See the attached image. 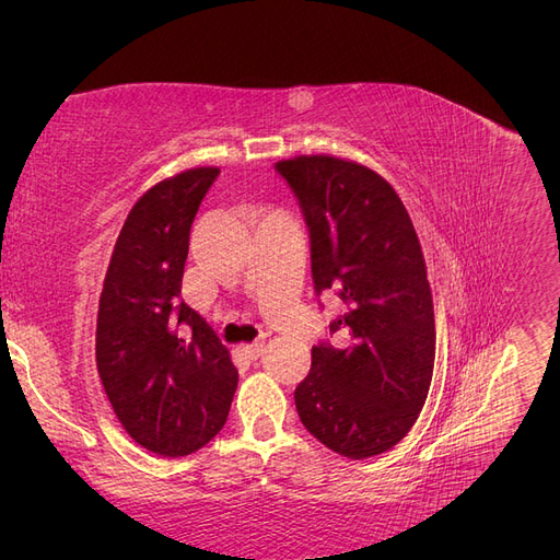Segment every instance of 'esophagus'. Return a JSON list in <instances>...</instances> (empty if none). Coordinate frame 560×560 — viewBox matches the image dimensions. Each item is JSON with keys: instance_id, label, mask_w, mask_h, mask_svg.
I'll return each instance as SVG.
<instances>
[{"instance_id": "34e87169", "label": "esophagus", "mask_w": 560, "mask_h": 560, "mask_svg": "<svg viewBox=\"0 0 560 560\" xmlns=\"http://www.w3.org/2000/svg\"><path fill=\"white\" fill-rule=\"evenodd\" d=\"M243 352H245V358H249V360H257V358H261V352H264V343L259 341V343H249V346H243Z\"/></svg>"}]
</instances>
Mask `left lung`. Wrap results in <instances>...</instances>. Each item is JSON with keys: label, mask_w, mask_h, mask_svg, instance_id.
Segmentation results:
<instances>
[{"label": "left lung", "mask_w": 560, "mask_h": 560, "mask_svg": "<svg viewBox=\"0 0 560 560\" xmlns=\"http://www.w3.org/2000/svg\"><path fill=\"white\" fill-rule=\"evenodd\" d=\"M276 171L306 219L315 292L346 303L329 331H348V346H313L294 393L299 418L338 455H381L413 428L434 371V306L411 217L393 186L354 161L294 156Z\"/></svg>", "instance_id": "obj_1"}]
</instances>
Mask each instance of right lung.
Masks as SVG:
<instances>
[{
    "instance_id": "obj_1",
    "label": "right lung",
    "mask_w": 560,
    "mask_h": 560,
    "mask_svg": "<svg viewBox=\"0 0 560 560\" xmlns=\"http://www.w3.org/2000/svg\"><path fill=\"white\" fill-rule=\"evenodd\" d=\"M217 175L191 167L135 202L100 294V381L132 442L163 457L206 446L238 387L226 346L179 299L194 217Z\"/></svg>"
}]
</instances>
